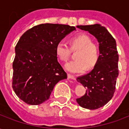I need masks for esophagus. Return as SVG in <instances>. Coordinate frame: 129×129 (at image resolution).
Wrapping results in <instances>:
<instances>
[{
  "label": "esophagus",
  "mask_w": 129,
  "mask_h": 129,
  "mask_svg": "<svg viewBox=\"0 0 129 129\" xmlns=\"http://www.w3.org/2000/svg\"><path fill=\"white\" fill-rule=\"evenodd\" d=\"M68 79H73V80H75L76 77L72 75H70V74H68Z\"/></svg>",
  "instance_id": "34e87169"
}]
</instances>
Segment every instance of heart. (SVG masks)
<instances>
[{
    "label": "heart",
    "instance_id": "heart-1",
    "mask_svg": "<svg viewBox=\"0 0 129 129\" xmlns=\"http://www.w3.org/2000/svg\"><path fill=\"white\" fill-rule=\"evenodd\" d=\"M70 47L64 43L59 42L55 51L61 61H66L70 57L71 50H77L75 55V59L66 65V70L70 73H82L86 67L88 70H90L97 63L100 57V48L96 43L92 42L91 38L87 34H79L72 37L70 39Z\"/></svg>",
    "mask_w": 129,
    "mask_h": 129
}]
</instances>
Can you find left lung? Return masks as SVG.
I'll return each mask as SVG.
<instances>
[{
    "mask_svg": "<svg viewBox=\"0 0 129 129\" xmlns=\"http://www.w3.org/2000/svg\"><path fill=\"white\" fill-rule=\"evenodd\" d=\"M77 27L88 31L99 43L100 57L94 68L89 73L77 78L78 82L86 88V93L77 98V102L83 108L95 110L106 105L115 91L119 74L116 41L108 30L100 24Z\"/></svg>",
    "mask_w": 129,
    "mask_h": 129,
    "instance_id": "obj_1",
    "label": "left lung"
}]
</instances>
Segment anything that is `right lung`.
I'll return each mask as SVG.
<instances>
[{
	"label": "right lung",
	"mask_w": 129,
	"mask_h": 129,
	"mask_svg": "<svg viewBox=\"0 0 129 129\" xmlns=\"http://www.w3.org/2000/svg\"><path fill=\"white\" fill-rule=\"evenodd\" d=\"M74 26L45 23L27 30L15 47L12 88L16 95L29 105L49 99L54 87L67 78L57 61L55 48Z\"/></svg>",
	"instance_id": "obj_1"
}]
</instances>
